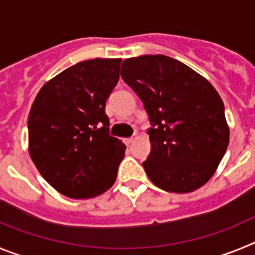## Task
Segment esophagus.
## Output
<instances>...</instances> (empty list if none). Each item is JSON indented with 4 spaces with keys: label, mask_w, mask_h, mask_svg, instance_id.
<instances>
[{
    "label": "esophagus",
    "mask_w": 255,
    "mask_h": 255,
    "mask_svg": "<svg viewBox=\"0 0 255 255\" xmlns=\"http://www.w3.org/2000/svg\"><path fill=\"white\" fill-rule=\"evenodd\" d=\"M132 141H134V138L125 139V144H126V145H130V144H132Z\"/></svg>",
    "instance_id": "34e87169"
}]
</instances>
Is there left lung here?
<instances>
[{
    "instance_id": "1",
    "label": "left lung",
    "mask_w": 255,
    "mask_h": 255,
    "mask_svg": "<svg viewBox=\"0 0 255 255\" xmlns=\"http://www.w3.org/2000/svg\"><path fill=\"white\" fill-rule=\"evenodd\" d=\"M124 82L143 102L153 128L143 167L155 186L185 194L208 182L226 153L230 129L220 94L204 76L175 58H126Z\"/></svg>"
}]
</instances>
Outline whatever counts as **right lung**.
Masks as SVG:
<instances>
[{
  "instance_id": "obj_1",
  "label": "right lung",
  "mask_w": 255,
  "mask_h": 255,
  "mask_svg": "<svg viewBox=\"0 0 255 255\" xmlns=\"http://www.w3.org/2000/svg\"><path fill=\"white\" fill-rule=\"evenodd\" d=\"M121 58L78 62L40 88L28 119L29 154L52 188L74 199L103 194L116 181L126 147L110 136L106 101Z\"/></svg>"
}]
</instances>
